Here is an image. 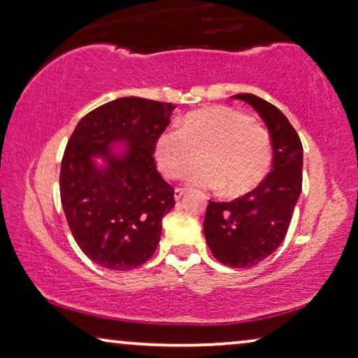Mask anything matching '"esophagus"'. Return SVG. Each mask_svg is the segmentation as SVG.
I'll list each match as a JSON object with an SVG mask.
<instances>
[{
	"label": "esophagus",
	"mask_w": 358,
	"mask_h": 358,
	"mask_svg": "<svg viewBox=\"0 0 358 358\" xmlns=\"http://www.w3.org/2000/svg\"><path fill=\"white\" fill-rule=\"evenodd\" d=\"M185 193H187V189H185V188H175L173 196H175L176 201H178V199H182V196H183Z\"/></svg>",
	"instance_id": "1"
}]
</instances>
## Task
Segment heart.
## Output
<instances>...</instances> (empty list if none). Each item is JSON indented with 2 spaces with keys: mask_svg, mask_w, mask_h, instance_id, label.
Returning <instances> with one entry per match:
<instances>
[{
  "mask_svg": "<svg viewBox=\"0 0 358 358\" xmlns=\"http://www.w3.org/2000/svg\"><path fill=\"white\" fill-rule=\"evenodd\" d=\"M188 175L199 188H221L227 196H241L264 182L271 165L268 131L245 113L229 106H211L188 113L180 129L157 137V166L170 180Z\"/></svg>",
  "mask_w": 358,
  "mask_h": 358,
  "instance_id": "1",
  "label": "heart"
}]
</instances>
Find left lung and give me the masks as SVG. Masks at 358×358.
I'll return each mask as SVG.
<instances>
[{
    "label": "left lung",
    "mask_w": 358,
    "mask_h": 358,
    "mask_svg": "<svg viewBox=\"0 0 358 358\" xmlns=\"http://www.w3.org/2000/svg\"><path fill=\"white\" fill-rule=\"evenodd\" d=\"M264 119L271 137V171L255 189L229 203L209 201L204 237L216 260L247 268L273 254L287 236L303 188V145L287 116L252 93L236 94Z\"/></svg>",
    "instance_id": "left-lung-1"
}]
</instances>
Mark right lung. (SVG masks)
I'll list each match as a JSON object with an SVG mask.
<instances>
[{
  "mask_svg": "<svg viewBox=\"0 0 358 358\" xmlns=\"http://www.w3.org/2000/svg\"><path fill=\"white\" fill-rule=\"evenodd\" d=\"M175 106L127 96L93 109L76 124L60 166V199L83 254L109 270H132L154 255L162 217L175 206L173 187L155 166L157 137ZM126 141L114 156L109 143ZM93 156L108 165L99 169Z\"/></svg>",
  "mask_w": 358,
  "mask_h": 358,
  "instance_id": "obj_1",
  "label": "right lung"
}]
</instances>
